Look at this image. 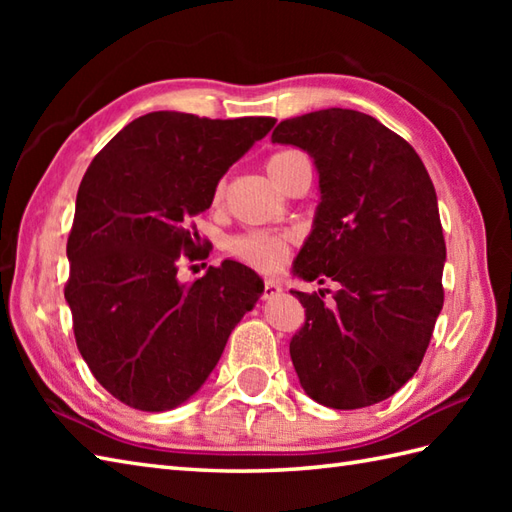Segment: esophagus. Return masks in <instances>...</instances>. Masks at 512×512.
I'll return each instance as SVG.
<instances>
[{
    "mask_svg": "<svg viewBox=\"0 0 512 512\" xmlns=\"http://www.w3.org/2000/svg\"><path fill=\"white\" fill-rule=\"evenodd\" d=\"M281 295V286L273 279H264V299H273Z\"/></svg>",
    "mask_w": 512,
    "mask_h": 512,
    "instance_id": "esophagus-1",
    "label": "esophagus"
}]
</instances>
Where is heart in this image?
I'll use <instances>...</instances> for the list:
<instances>
[{"label": "heart", "instance_id": "1", "mask_svg": "<svg viewBox=\"0 0 512 512\" xmlns=\"http://www.w3.org/2000/svg\"><path fill=\"white\" fill-rule=\"evenodd\" d=\"M301 156L299 151H279L273 158L268 160V173H273L284 165V162ZM224 195V182L215 187V200H222ZM231 253L242 259V262L255 266L259 270H275L288 255V237L279 233H266V231H250L246 235H239L231 242Z\"/></svg>", "mask_w": 512, "mask_h": 512}]
</instances>
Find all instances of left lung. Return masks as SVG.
<instances>
[{
    "label": "left lung",
    "mask_w": 512,
    "mask_h": 512,
    "mask_svg": "<svg viewBox=\"0 0 512 512\" xmlns=\"http://www.w3.org/2000/svg\"><path fill=\"white\" fill-rule=\"evenodd\" d=\"M273 143L308 151L319 173L321 202L292 273L339 284L330 306L323 290H290L306 308L290 341L299 383L325 407L376 405L418 372L444 303L436 189L407 140L356 110L288 118Z\"/></svg>",
    "instance_id": "obj_1"
}]
</instances>
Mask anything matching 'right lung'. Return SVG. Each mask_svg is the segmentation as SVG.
<instances>
[{
	"label": "right lung",
	"instance_id": "1",
	"mask_svg": "<svg viewBox=\"0 0 512 512\" xmlns=\"http://www.w3.org/2000/svg\"><path fill=\"white\" fill-rule=\"evenodd\" d=\"M275 123L151 112L85 171L65 301L83 361L125 405L169 411L187 402L262 297V277L244 264L224 259L180 284L178 259L200 250L193 217L209 209L217 182Z\"/></svg>",
	"mask_w": 512,
	"mask_h": 512
}]
</instances>
